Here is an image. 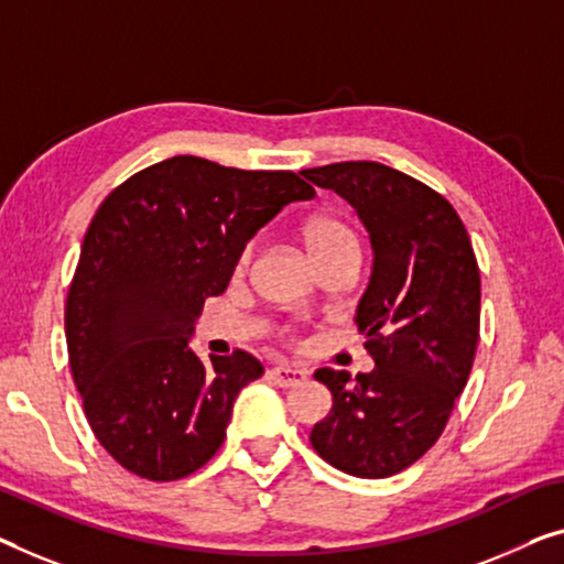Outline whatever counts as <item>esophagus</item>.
<instances>
[{
    "instance_id": "34e87169",
    "label": "esophagus",
    "mask_w": 564,
    "mask_h": 564,
    "mask_svg": "<svg viewBox=\"0 0 564 564\" xmlns=\"http://www.w3.org/2000/svg\"><path fill=\"white\" fill-rule=\"evenodd\" d=\"M271 377L275 384H281V388H299V384L306 382V372L299 367H289V365H279L271 369Z\"/></svg>"
}]
</instances>
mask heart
<instances>
[{
    "label": "heart",
    "mask_w": 564,
    "mask_h": 564,
    "mask_svg": "<svg viewBox=\"0 0 564 564\" xmlns=\"http://www.w3.org/2000/svg\"><path fill=\"white\" fill-rule=\"evenodd\" d=\"M301 235H304V246L308 250V256L314 258V263H318V260H324V258H329L332 253H336V250L357 246V240H355V235H351L349 225L339 220L336 215H314L311 220H306ZM250 256H253V246L248 242V246L238 253L235 268H238V271H246L248 263H250Z\"/></svg>",
    "instance_id": "1"
}]
</instances>
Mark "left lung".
<instances>
[{
    "mask_svg": "<svg viewBox=\"0 0 564 564\" xmlns=\"http://www.w3.org/2000/svg\"><path fill=\"white\" fill-rule=\"evenodd\" d=\"M357 209L375 265L357 308L369 375L318 369L332 413L311 431L326 464L359 478L413 466L441 438L474 367L481 275L466 225L427 184L380 162L301 172Z\"/></svg>",
    "mask_w": 564,
    "mask_h": 564,
    "instance_id": "left-lung-1",
    "label": "left lung"
}]
</instances>
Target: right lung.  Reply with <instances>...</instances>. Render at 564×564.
I'll list each match as a JSON object with an SVG mask.
<instances>
[{
	"label": "right lung",
	"mask_w": 564,
	"mask_h": 564,
	"mask_svg": "<svg viewBox=\"0 0 564 564\" xmlns=\"http://www.w3.org/2000/svg\"><path fill=\"white\" fill-rule=\"evenodd\" d=\"M316 189L296 172H246L172 156L121 182L96 209L65 301L73 382L98 443L149 481H176L215 456L232 402L263 365L248 351L187 347L246 242Z\"/></svg>",
	"instance_id": "obj_1"
}]
</instances>
